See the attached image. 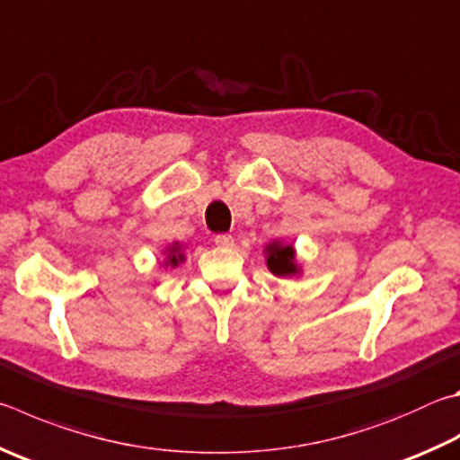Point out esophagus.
<instances>
[{"instance_id":"obj_1","label":"esophagus","mask_w":460,"mask_h":460,"mask_svg":"<svg viewBox=\"0 0 460 460\" xmlns=\"http://www.w3.org/2000/svg\"><path fill=\"white\" fill-rule=\"evenodd\" d=\"M215 245L219 247H231L233 245V237L227 235V233H219V235H215Z\"/></svg>"}]
</instances>
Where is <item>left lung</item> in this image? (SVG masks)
I'll return each instance as SVG.
<instances>
[{
    "label": "left lung",
    "mask_w": 460,
    "mask_h": 460,
    "mask_svg": "<svg viewBox=\"0 0 460 460\" xmlns=\"http://www.w3.org/2000/svg\"><path fill=\"white\" fill-rule=\"evenodd\" d=\"M267 253V267L278 278H286V275L299 273V267L296 265V252L291 245L271 243L265 247Z\"/></svg>",
    "instance_id": "obj_1"
}]
</instances>
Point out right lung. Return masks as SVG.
<instances>
[{
	"instance_id": "1",
	"label": "right lung",
	"mask_w": 460,
	"mask_h": 460,
	"mask_svg": "<svg viewBox=\"0 0 460 460\" xmlns=\"http://www.w3.org/2000/svg\"><path fill=\"white\" fill-rule=\"evenodd\" d=\"M166 252H169V263L174 267V265H177L179 261H182V259H185V255H182L181 253V247L177 245V243H174L172 247H169V249H166Z\"/></svg>"
}]
</instances>
